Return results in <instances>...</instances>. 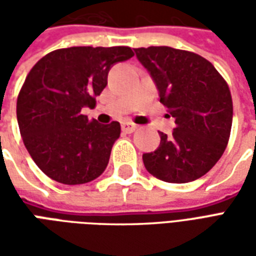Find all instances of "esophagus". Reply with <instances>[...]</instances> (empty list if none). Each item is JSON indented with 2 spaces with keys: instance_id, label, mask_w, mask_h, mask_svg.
I'll return each instance as SVG.
<instances>
[{
  "instance_id": "1",
  "label": "esophagus",
  "mask_w": 256,
  "mask_h": 256,
  "mask_svg": "<svg viewBox=\"0 0 256 256\" xmlns=\"http://www.w3.org/2000/svg\"><path fill=\"white\" fill-rule=\"evenodd\" d=\"M122 130L124 133H133L134 130H137V124H134L132 122H123Z\"/></svg>"
}]
</instances>
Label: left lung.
Instances as JSON below:
<instances>
[{
	"label": "left lung",
	"mask_w": 256,
	"mask_h": 256,
	"mask_svg": "<svg viewBox=\"0 0 256 256\" xmlns=\"http://www.w3.org/2000/svg\"><path fill=\"white\" fill-rule=\"evenodd\" d=\"M154 79L160 102L176 119L172 136L144 154L150 174L164 182L185 184L208 172L225 152L233 119L229 86L208 60L168 46L134 49Z\"/></svg>",
	"instance_id": "left-lung-1"
}]
</instances>
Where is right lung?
<instances>
[{
    "mask_svg": "<svg viewBox=\"0 0 256 256\" xmlns=\"http://www.w3.org/2000/svg\"><path fill=\"white\" fill-rule=\"evenodd\" d=\"M133 56L128 46H72L48 53L31 68L16 115L26 148L48 177L79 185L104 172L120 124L89 120L82 110L96 106L112 66Z\"/></svg>",
    "mask_w": 256,
    "mask_h": 256,
    "instance_id": "right-lung-1",
    "label": "right lung"
}]
</instances>
